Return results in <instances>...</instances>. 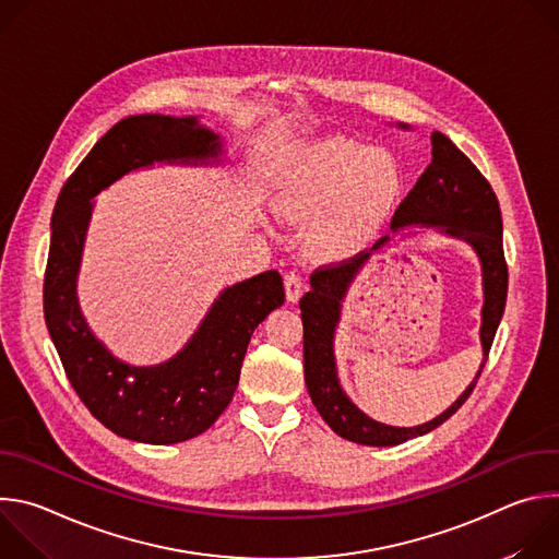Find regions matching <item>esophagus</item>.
Listing matches in <instances>:
<instances>
[{
    "label": "esophagus",
    "instance_id": "1",
    "mask_svg": "<svg viewBox=\"0 0 559 559\" xmlns=\"http://www.w3.org/2000/svg\"><path fill=\"white\" fill-rule=\"evenodd\" d=\"M285 296H287V302H298V298L302 296V281L296 272L285 274Z\"/></svg>",
    "mask_w": 559,
    "mask_h": 559
}]
</instances>
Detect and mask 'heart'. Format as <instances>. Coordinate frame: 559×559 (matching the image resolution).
Wrapping results in <instances>:
<instances>
[{
    "mask_svg": "<svg viewBox=\"0 0 559 559\" xmlns=\"http://www.w3.org/2000/svg\"><path fill=\"white\" fill-rule=\"evenodd\" d=\"M403 170L384 147L347 139L298 145L276 177L272 205L292 225H307V248L318 259L360 250L393 214Z\"/></svg>",
    "mask_w": 559,
    "mask_h": 559,
    "instance_id": "1",
    "label": "heart"
}]
</instances>
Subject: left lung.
Here are the masks:
<instances>
[{
	"label": "left lung",
	"instance_id": "8db88e82",
	"mask_svg": "<svg viewBox=\"0 0 559 559\" xmlns=\"http://www.w3.org/2000/svg\"><path fill=\"white\" fill-rule=\"evenodd\" d=\"M397 126L409 130L405 123ZM431 145V164L401 207L395 210L391 231L401 234L409 225H423L433 227L444 236L460 238V241L471 246L483 267L485 305L480 343L485 358L473 382L462 391L457 401L433 420L418 427H391L369 418L349 401V395L341 386L334 358V336L341 323L343 300L352 283L367 265L371 254L391 243V236H382L369 252H362L343 265L316 270L309 281L311 289L300 298L307 391L318 414L341 438L367 447H393L425 436L449 420L466 403V397L485 369L507 305L509 272L502 250V214L496 192L447 134L433 132Z\"/></svg>",
	"mask_w": 559,
	"mask_h": 559
}]
</instances>
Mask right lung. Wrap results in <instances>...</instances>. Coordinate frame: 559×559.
I'll return each instance as SVG.
<instances>
[{
    "instance_id": "right-lung-1",
    "label": "right lung",
    "mask_w": 559,
    "mask_h": 559,
    "mask_svg": "<svg viewBox=\"0 0 559 559\" xmlns=\"http://www.w3.org/2000/svg\"><path fill=\"white\" fill-rule=\"evenodd\" d=\"M223 152V139L197 117H126L79 164L52 210L44 278L48 334L88 412L134 442L175 444L216 423L236 391L254 330L285 302V289L276 270L225 287L179 354L147 367L123 362L91 332L76 298L93 199L132 170L221 164Z\"/></svg>"
}]
</instances>
